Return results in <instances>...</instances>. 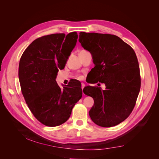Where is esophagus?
<instances>
[{"label": "esophagus", "mask_w": 159, "mask_h": 159, "mask_svg": "<svg viewBox=\"0 0 159 159\" xmlns=\"http://www.w3.org/2000/svg\"><path fill=\"white\" fill-rule=\"evenodd\" d=\"M85 87V84H84V83H82L81 84V88H82V89H84V88Z\"/></svg>", "instance_id": "obj_1"}]
</instances>
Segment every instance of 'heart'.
Masks as SVG:
<instances>
[{"mask_svg": "<svg viewBox=\"0 0 159 159\" xmlns=\"http://www.w3.org/2000/svg\"><path fill=\"white\" fill-rule=\"evenodd\" d=\"M77 79H82V76H78V77H77Z\"/></svg>", "mask_w": 159, "mask_h": 159, "instance_id": "b5f03b06", "label": "heart"}]
</instances>
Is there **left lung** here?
I'll use <instances>...</instances> for the list:
<instances>
[{"label":"left lung","instance_id":"1","mask_svg":"<svg viewBox=\"0 0 159 159\" xmlns=\"http://www.w3.org/2000/svg\"><path fill=\"white\" fill-rule=\"evenodd\" d=\"M79 41L92 55L95 66L91 70V83L106 85L105 90L97 86L84 88V94L94 100L90 118L99 126H115L128 117L137 102L141 84L137 55L114 35L80 32Z\"/></svg>","mask_w":159,"mask_h":159}]
</instances>
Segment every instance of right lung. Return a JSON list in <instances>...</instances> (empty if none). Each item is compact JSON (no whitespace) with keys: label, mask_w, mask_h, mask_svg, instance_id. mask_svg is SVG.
<instances>
[{"label":"right lung","mask_w":159,"mask_h":159,"mask_svg":"<svg viewBox=\"0 0 159 159\" xmlns=\"http://www.w3.org/2000/svg\"><path fill=\"white\" fill-rule=\"evenodd\" d=\"M77 38L75 31L67 35L43 36L33 41L20 57L19 78L22 93L33 116L46 126H58L68 120L82 97L77 80H72L62 88L56 81L58 70L64 68Z\"/></svg>","instance_id":"obj_1"}]
</instances>
